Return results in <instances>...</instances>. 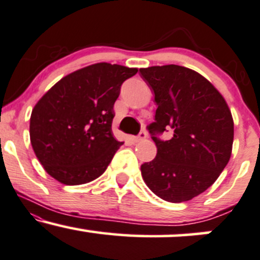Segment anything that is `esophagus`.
Masks as SVG:
<instances>
[{"label": "esophagus", "mask_w": 260, "mask_h": 260, "mask_svg": "<svg viewBox=\"0 0 260 260\" xmlns=\"http://www.w3.org/2000/svg\"><path fill=\"white\" fill-rule=\"evenodd\" d=\"M146 137H148V134H146V132H144V131H142V132H140L138 136L132 137V140L134 143H138V142H142V140L145 139Z\"/></svg>", "instance_id": "34e87169"}]
</instances>
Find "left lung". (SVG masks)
I'll use <instances>...</instances> for the list:
<instances>
[{
	"label": "left lung",
	"mask_w": 260,
	"mask_h": 260,
	"mask_svg": "<svg viewBox=\"0 0 260 260\" xmlns=\"http://www.w3.org/2000/svg\"><path fill=\"white\" fill-rule=\"evenodd\" d=\"M139 71L157 105L148 126L157 154L140 167L143 179L165 201H189L206 191L230 160L231 112L213 84L191 69L171 64ZM168 130L171 139L161 140Z\"/></svg>",
	"instance_id": "1"
}]
</instances>
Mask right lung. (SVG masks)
<instances>
[{
    "mask_svg": "<svg viewBox=\"0 0 260 260\" xmlns=\"http://www.w3.org/2000/svg\"><path fill=\"white\" fill-rule=\"evenodd\" d=\"M138 69L98 62L62 77L30 117L34 151L49 176L80 185L104 173L122 145L111 131L122 83Z\"/></svg>",
    "mask_w": 260,
    "mask_h": 260,
    "instance_id": "add662e5",
    "label": "right lung"
}]
</instances>
